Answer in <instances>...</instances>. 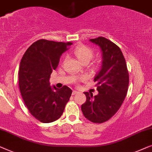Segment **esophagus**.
Instances as JSON below:
<instances>
[{
  "label": "esophagus",
  "instance_id": "1",
  "mask_svg": "<svg viewBox=\"0 0 152 152\" xmlns=\"http://www.w3.org/2000/svg\"><path fill=\"white\" fill-rule=\"evenodd\" d=\"M78 92L77 91H76V90H74L73 91H72V95H75V94H78Z\"/></svg>",
  "mask_w": 152,
  "mask_h": 152
}]
</instances>
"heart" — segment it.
I'll list each match as a JSON object with an SVG mask.
<instances>
[{
  "label": "heart",
  "instance_id": "1",
  "mask_svg": "<svg viewBox=\"0 0 152 152\" xmlns=\"http://www.w3.org/2000/svg\"><path fill=\"white\" fill-rule=\"evenodd\" d=\"M74 53L77 59L81 63L85 62L89 63L94 56V51L90 48L85 45H79L74 50Z\"/></svg>",
  "mask_w": 152,
  "mask_h": 152
}]
</instances>
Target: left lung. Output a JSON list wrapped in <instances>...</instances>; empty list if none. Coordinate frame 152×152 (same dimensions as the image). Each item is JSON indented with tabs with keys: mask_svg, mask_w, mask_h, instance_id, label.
I'll list each match as a JSON object with an SVG mask.
<instances>
[{
	"mask_svg": "<svg viewBox=\"0 0 152 152\" xmlns=\"http://www.w3.org/2000/svg\"><path fill=\"white\" fill-rule=\"evenodd\" d=\"M102 52L101 67L94 77L98 94L84 92L86 102L81 106L84 116L95 123H102L118 112L125 100L129 85L125 59L121 49L104 37L90 39Z\"/></svg>",
	"mask_w": 152,
	"mask_h": 152,
	"instance_id": "8db88e82",
	"label": "left lung"
}]
</instances>
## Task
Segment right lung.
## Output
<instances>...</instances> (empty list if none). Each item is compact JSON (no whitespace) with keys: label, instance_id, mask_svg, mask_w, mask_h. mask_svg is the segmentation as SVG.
<instances>
[{"label":"right lung","instance_id":"1","mask_svg":"<svg viewBox=\"0 0 152 152\" xmlns=\"http://www.w3.org/2000/svg\"><path fill=\"white\" fill-rule=\"evenodd\" d=\"M72 42L40 39L34 42L23 55L19 67V88L29 112L45 123L54 122L63 114L71 96L72 89L66 85L51 87L52 72L58 65L63 53Z\"/></svg>","mask_w":152,"mask_h":152}]
</instances>
